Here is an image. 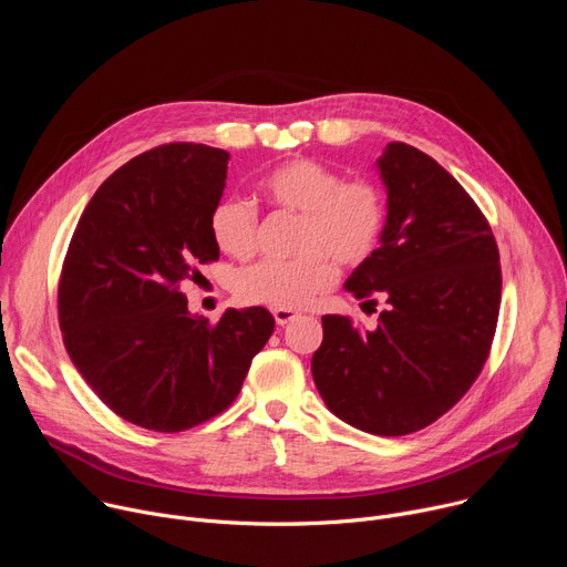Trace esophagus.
<instances>
[{
  "mask_svg": "<svg viewBox=\"0 0 567 567\" xmlns=\"http://www.w3.org/2000/svg\"><path fill=\"white\" fill-rule=\"evenodd\" d=\"M298 316H300V313L293 311V309H274V318H276L278 326H289V322L296 320Z\"/></svg>",
  "mask_w": 567,
  "mask_h": 567,
  "instance_id": "obj_1",
  "label": "esophagus"
}]
</instances>
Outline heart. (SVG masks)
I'll return each mask as SVG.
<instances>
[{
	"mask_svg": "<svg viewBox=\"0 0 567 567\" xmlns=\"http://www.w3.org/2000/svg\"><path fill=\"white\" fill-rule=\"evenodd\" d=\"M278 208L300 215L291 260H262L235 278L237 296L274 309L309 305L337 280V265L363 267L372 260L385 226V197L368 179L346 182L341 173L311 158H289L260 182ZM213 241L230 258L256 249L258 213L245 197L226 195L210 210Z\"/></svg>",
	"mask_w": 567,
	"mask_h": 567,
	"instance_id": "heart-1",
	"label": "heart"
}]
</instances>
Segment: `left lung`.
I'll use <instances>...</instances> for the list:
<instances>
[{
    "mask_svg": "<svg viewBox=\"0 0 567 567\" xmlns=\"http://www.w3.org/2000/svg\"><path fill=\"white\" fill-rule=\"evenodd\" d=\"M377 171L383 235L346 289L385 309L374 330L322 316L311 374L339 420L396 437L433 424L471 388L489 357L503 278L489 221L435 158L392 141Z\"/></svg>",
    "mask_w": 567,
    "mask_h": 567,
    "instance_id": "obj_1",
    "label": "left lung"
}]
</instances>
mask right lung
<instances>
[{
    "mask_svg": "<svg viewBox=\"0 0 567 567\" xmlns=\"http://www.w3.org/2000/svg\"><path fill=\"white\" fill-rule=\"evenodd\" d=\"M230 154L171 143L110 175L64 258L58 313L64 348L118 417L158 433L228 409L274 332L265 307L226 309L210 326L179 285L219 258L210 210Z\"/></svg>",
    "mask_w": 567,
    "mask_h": 567,
    "instance_id": "add662e5",
    "label": "right lung"
}]
</instances>
